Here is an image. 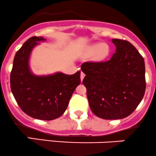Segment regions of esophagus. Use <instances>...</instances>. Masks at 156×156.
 Here are the masks:
<instances>
[{
  "label": "esophagus",
  "instance_id": "34e87169",
  "mask_svg": "<svg viewBox=\"0 0 156 156\" xmlns=\"http://www.w3.org/2000/svg\"><path fill=\"white\" fill-rule=\"evenodd\" d=\"M84 76H85V75H84V72H81V81H82L83 79H84Z\"/></svg>",
  "mask_w": 156,
  "mask_h": 156
}]
</instances>
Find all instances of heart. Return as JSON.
Returning a JSON list of instances; mask_svg holds the SVG:
<instances>
[{
	"instance_id": "obj_1",
	"label": "heart",
	"mask_w": 156,
	"mask_h": 156,
	"mask_svg": "<svg viewBox=\"0 0 156 156\" xmlns=\"http://www.w3.org/2000/svg\"><path fill=\"white\" fill-rule=\"evenodd\" d=\"M110 48L109 45L101 43L91 45V46H88L84 51V54L87 56H91V55H95V59L98 61L105 59L110 55Z\"/></svg>"
}]
</instances>
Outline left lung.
I'll return each instance as SVG.
<instances>
[{"label": "left lung", "mask_w": 156, "mask_h": 156, "mask_svg": "<svg viewBox=\"0 0 156 156\" xmlns=\"http://www.w3.org/2000/svg\"><path fill=\"white\" fill-rule=\"evenodd\" d=\"M116 52L107 62L81 65L85 74L90 110L105 120H118L130 115L141 102L146 90L145 62L137 49L126 40H112Z\"/></svg>", "instance_id": "obj_1"}]
</instances>
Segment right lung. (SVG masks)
<instances>
[{
  "instance_id": "right-lung-1",
  "label": "right lung",
  "mask_w": 156,
  "mask_h": 156,
  "mask_svg": "<svg viewBox=\"0 0 156 156\" xmlns=\"http://www.w3.org/2000/svg\"><path fill=\"white\" fill-rule=\"evenodd\" d=\"M41 36H33L24 43L14 56L10 73V88L21 110L33 118L52 120L67 109L75 88L81 82V72L69 75L62 72L38 76L31 72L29 59Z\"/></svg>"
}]
</instances>
